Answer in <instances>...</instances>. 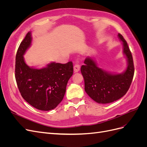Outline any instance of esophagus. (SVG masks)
I'll use <instances>...</instances> for the list:
<instances>
[{
  "mask_svg": "<svg viewBox=\"0 0 147 147\" xmlns=\"http://www.w3.org/2000/svg\"><path fill=\"white\" fill-rule=\"evenodd\" d=\"M80 66L79 64H75L74 67V71L75 73L78 72L80 70Z\"/></svg>",
  "mask_w": 147,
  "mask_h": 147,
  "instance_id": "obj_1",
  "label": "esophagus"
}]
</instances>
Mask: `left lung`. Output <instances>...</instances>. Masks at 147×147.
<instances>
[{
    "label": "left lung",
    "instance_id": "obj_1",
    "mask_svg": "<svg viewBox=\"0 0 147 147\" xmlns=\"http://www.w3.org/2000/svg\"><path fill=\"white\" fill-rule=\"evenodd\" d=\"M118 36L123 42V53L127 67L122 74H113L97 67L91 57L82 65L81 72L84 80V90L92 99L99 104H108L121 98L129 88L134 74L132 56L126 41L121 34Z\"/></svg>",
    "mask_w": 147,
    "mask_h": 147
}]
</instances>
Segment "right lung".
Here are the masks:
<instances>
[{
  "label": "right lung",
  "mask_w": 147,
  "mask_h": 147,
  "mask_svg": "<svg viewBox=\"0 0 147 147\" xmlns=\"http://www.w3.org/2000/svg\"><path fill=\"white\" fill-rule=\"evenodd\" d=\"M31 42V32H29L18 49L15 61L17 85L23 98L30 105L43 111L51 110L64 98L67 84L73 74V63L53 62L42 69L30 67L23 55Z\"/></svg>",
  "instance_id": "obj_1"
}]
</instances>
